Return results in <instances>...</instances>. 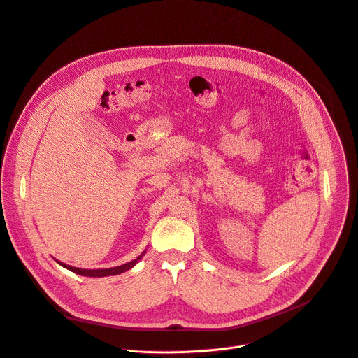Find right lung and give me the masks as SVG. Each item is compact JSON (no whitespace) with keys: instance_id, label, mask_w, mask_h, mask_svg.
<instances>
[{"instance_id":"1","label":"right lung","mask_w":358,"mask_h":358,"mask_svg":"<svg viewBox=\"0 0 358 358\" xmlns=\"http://www.w3.org/2000/svg\"><path fill=\"white\" fill-rule=\"evenodd\" d=\"M146 252V251H145ZM145 252L142 255L137 257L136 259L127 262V264H123L120 266H115V268H104V269H81V268H74L71 265H67V264H63V262H59L57 259V264H60L62 266L67 268L69 271L74 272V273H78V275H83V277H94V278H100V277H110V275H117V273H122L124 271H129L130 268H133L137 262H139V259L145 255Z\"/></svg>"}]
</instances>
